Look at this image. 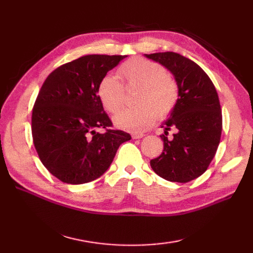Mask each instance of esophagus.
<instances>
[{"label": "esophagus", "instance_id": "34e87169", "mask_svg": "<svg viewBox=\"0 0 253 253\" xmlns=\"http://www.w3.org/2000/svg\"><path fill=\"white\" fill-rule=\"evenodd\" d=\"M143 136H144L143 133H133L131 137H132V139H141Z\"/></svg>", "mask_w": 253, "mask_h": 253}]
</instances>
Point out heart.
<instances>
[{"mask_svg":"<svg viewBox=\"0 0 253 253\" xmlns=\"http://www.w3.org/2000/svg\"><path fill=\"white\" fill-rule=\"evenodd\" d=\"M127 87H139L136 107L124 109L114 117L118 128L132 132L148 129L158 117L168 116L178 100V85L159 64L146 58H132L118 69ZM98 94L110 113H116L124 102V85L117 77L106 75L98 85Z\"/></svg>","mask_w":253,"mask_h":253,"instance_id":"1","label":"heart"}]
</instances>
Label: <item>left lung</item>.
<instances>
[{
	"label": "left lung",
	"instance_id": "obj_1",
	"mask_svg": "<svg viewBox=\"0 0 253 253\" xmlns=\"http://www.w3.org/2000/svg\"><path fill=\"white\" fill-rule=\"evenodd\" d=\"M168 68L178 85V100L169 120L162 123L163 152L150 161L152 169L169 181L198 178L211 163L221 139L222 112L211 79L193 61L178 53L144 54ZM174 127L173 138H167Z\"/></svg>",
	"mask_w": 253,
	"mask_h": 253
}]
</instances>
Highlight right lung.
Masks as SVG:
<instances>
[{"label":"right lung","instance_id":"right-lung-1","mask_svg":"<svg viewBox=\"0 0 253 253\" xmlns=\"http://www.w3.org/2000/svg\"><path fill=\"white\" fill-rule=\"evenodd\" d=\"M127 55L91 54L57 67L42 84L32 110L34 144L45 169L65 184L103 175L129 133L111 129L98 94L101 79ZM98 127L104 133L96 131Z\"/></svg>","mask_w":253,"mask_h":253}]
</instances>
